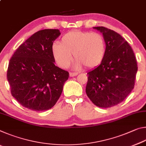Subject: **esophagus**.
<instances>
[{
  "instance_id": "obj_1",
  "label": "esophagus",
  "mask_w": 146,
  "mask_h": 146,
  "mask_svg": "<svg viewBox=\"0 0 146 146\" xmlns=\"http://www.w3.org/2000/svg\"><path fill=\"white\" fill-rule=\"evenodd\" d=\"M77 75H78L77 73H70V76H71V77L76 76Z\"/></svg>"
}]
</instances>
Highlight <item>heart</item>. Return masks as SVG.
<instances>
[{"label": "heart", "mask_w": 146, "mask_h": 146, "mask_svg": "<svg viewBox=\"0 0 146 146\" xmlns=\"http://www.w3.org/2000/svg\"><path fill=\"white\" fill-rule=\"evenodd\" d=\"M106 43L102 35L95 32L71 31L61 38L60 43L54 42L51 53L55 62L61 68L71 64L73 54L75 59L74 68L82 66L93 69L102 63L106 54Z\"/></svg>", "instance_id": "obj_1"}]
</instances>
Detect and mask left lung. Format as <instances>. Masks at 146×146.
Returning a JSON list of instances; mask_svg holds the SVG:
<instances>
[{
	"label": "left lung",
	"mask_w": 146,
	"mask_h": 146,
	"mask_svg": "<svg viewBox=\"0 0 146 146\" xmlns=\"http://www.w3.org/2000/svg\"><path fill=\"white\" fill-rule=\"evenodd\" d=\"M93 28L102 33L107 50L102 63L88 73L86 92L98 107L111 108L122 102L134 88L137 60L120 35L103 26Z\"/></svg>",
	"instance_id": "1"
}]
</instances>
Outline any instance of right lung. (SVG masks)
Returning <instances> with one entry per match:
<instances>
[{
  "label": "right lung",
  "instance_id": "add662e5",
  "mask_svg": "<svg viewBox=\"0 0 146 146\" xmlns=\"http://www.w3.org/2000/svg\"><path fill=\"white\" fill-rule=\"evenodd\" d=\"M60 35L56 29L38 31L17 49L8 65L11 93L24 108L35 111L53 107L69 73L55 65L51 46Z\"/></svg>",
  "mask_w": 146,
  "mask_h": 146
}]
</instances>
